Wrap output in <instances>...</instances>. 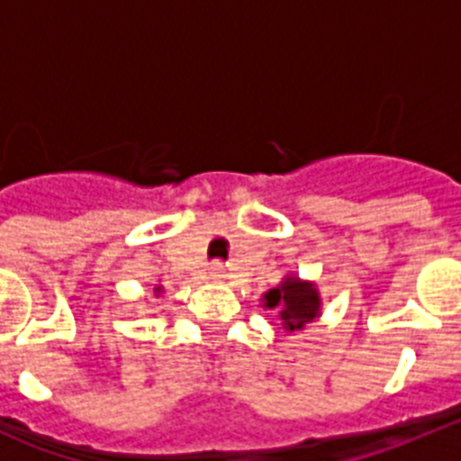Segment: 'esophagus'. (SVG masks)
I'll return each mask as SVG.
<instances>
[{"label": "esophagus", "mask_w": 461, "mask_h": 461, "mask_svg": "<svg viewBox=\"0 0 461 461\" xmlns=\"http://www.w3.org/2000/svg\"><path fill=\"white\" fill-rule=\"evenodd\" d=\"M210 279L212 281H223L226 279V270H223V263H212V267H210Z\"/></svg>", "instance_id": "1"}]
</instances>
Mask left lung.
<instances>
[{
    "instance_id": "8db88e82",
    "label": "left lung",
    "mask_w": 461,
    "mask_h": 461,
    "mask_svg": "<svg viewBox=\"0 0 461 461\" xmlns=\"http://www.w3.org/2000/svg\"><path fill=\"white\" fill-rule=\"evenodd\" d=\"M267 307H279L281 325L288 332L304 328V323H312L313 316L319 313V293L313 291L312 284H303L297 279H286L279 288L266 295Z\"/></svg>"
}]
</instances>
